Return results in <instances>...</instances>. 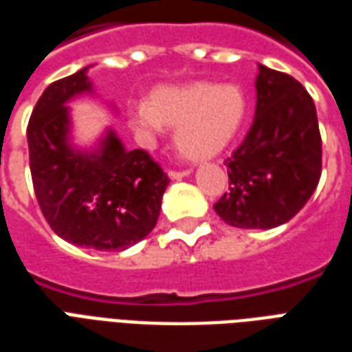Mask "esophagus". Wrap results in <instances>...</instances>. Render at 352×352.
Wrapping results in <instances>:
<instances>
[{
    "label": "esophagus",
    "mask_w": 352,
    "mask_h": 352,
    "mask_svg": "<svg viewBox=\"0 0 352 352\" xmlns=\"http://www.w3.org/2000/svg\"><path fill=\"white\" fill-rule=\"evenodd\" d=\"M188 175H190V169H183V171L169 169V177H171V179H175V181H179V179H183V177H188Z\"/></svg>",
    "instance_id": "1"
}]
</instances>
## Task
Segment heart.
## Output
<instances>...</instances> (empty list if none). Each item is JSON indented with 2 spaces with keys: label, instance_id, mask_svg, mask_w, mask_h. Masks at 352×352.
I'll return each mask as SVG.
<instances>
[{
  "label": "heart",
  "instance_id": "1",
  "mask_svg": "<svg viewBox=\"0 0 352 352\" xmlns=\"http://www.w3.org/2000/svg\"><path fill=\"white\" fill-rule=\"evenodd\" d=\"M247 100L234 85L190 82L160 87L146 103L130 109L128 124L135 138L151 145L164 126L177 128L175 145L190 160H206L222 153L243 126Z\"/></svg>",
  "mask_w": 352,
  "mask_h": 352
}]
</instances>
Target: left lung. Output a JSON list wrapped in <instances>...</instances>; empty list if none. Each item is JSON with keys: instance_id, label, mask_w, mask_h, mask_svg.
Masks as SVG:
<instances>
[{"instance_id": "8db88e82", "label": "left lung", "mask_w": 352, "mask_h": 352, "mask_svg": "<svg viewBox=\"0 0 352 352\" xmlns=\"http://www.w3.org/2000/svg\"><path fill=\"white\" fill-rule=\"evenodd\" d=\"M228 192L214 204L236 228H275L288 222L315 192L322 169L317 109L287 73L258 65L251 130L230 158Z\"/></svg>"}]
</instances>
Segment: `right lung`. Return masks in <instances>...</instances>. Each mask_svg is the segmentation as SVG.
<instances>
[{
  "instance_id": "add662e5",
  "label": "right lung",
  "mask_w": 352,
  "mask_h": 352,
  "mask_svg": "<svg viewBox=\"0 0 352 352\" xmlns=\"http://www.w3.org/2000/svg\"><path fill=\"white\" fill-rule=\"evenodd\" d=\"M87 72L54 80L32 111L28 146L35 198L65 241L124 251L153 232L169 179L146 151H126L113 130L92 153L69 145L65 103L92 90Z\"/></svg>"
}]
</instances>
